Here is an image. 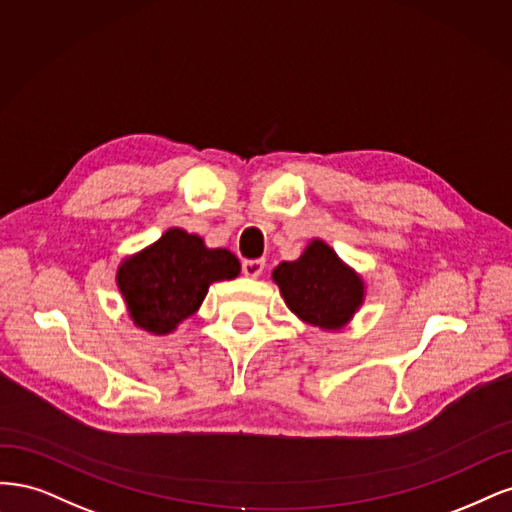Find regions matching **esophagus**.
<instances>
[{
	"label": "esophagus",
	"mask_w": 512,
	"mask_h": 512,
	"mask_svg": "<svg viewBox=\"0 0 512 512\" xmlns=\"http://www.w3.org/2000/svg\"><path fill=\"white\" fill-rule=\"evenodd\" d=\"M263 268H266V261H263V259H244L242 261V272H244V276H249V278L261 276Z\"/></svg>",
	"instance_id": "34e87169"
}]
</instances>
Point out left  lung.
Returning <instances> with one entry per match:
<instances>
[{"mask_svg":"<svg viewBox=\"0 0 512 512\" xmlns=\"http://www.w3.org/2000/svg\"><path fill=\"white\" fill-rule=\"evenodd\" d=\"M272 278L295 315L321 329L344 327L364 302V280L321 240L300 259L278 263Z\"/></svg>","mask_w":512,"mask_h":512,"instance_id":"8db88e82","label":"left lung"}]
</instances>
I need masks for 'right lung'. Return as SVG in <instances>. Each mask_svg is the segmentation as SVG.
<instances>
[{"label":"right lung","mask_w":512,"mask_h":512,"mask_svg":"<svg viewBox=\"0 0 512 512\" xmlns=\"http://www.w3.org/2000/svg\"><path fill=\"white\" fill-rule=\"evenodd\" d=\"M240 261L225 249H206L185 229H168L155 244L121 263L117 280L129 317L155 336L191 317L214 280H232Z\"/></svg>","instance_id":"obj_1"}]
</instances>
